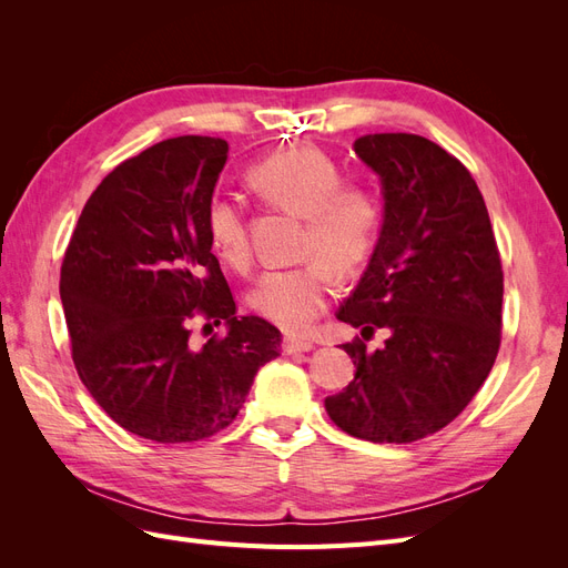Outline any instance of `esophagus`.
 <instances>
[{"mask_svg":"<svg viewBox=\"0 0 568 568\" xmlns=\"http://www.w3.org/2000/svg\"><path fill=\"white\" fill-rule=\"evenodd\" d=\"M284 351H286L288 355H294V353H307V351H313V343H311V341H303V338H286V341H284Z\"/></svg>","mask_w":568,"mask_h":568,"instance_id":"obj_1","label":"esophagus"}]
</instances>
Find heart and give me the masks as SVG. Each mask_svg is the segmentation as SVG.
Masks as SVG:
<instances>
[{
    "label": "heart",
    "instance_id": "1",
    "mask_svg": "<svg viewBox=\"0 0 568 568\" xmlns=\"http://www.w3.org/2000/svg\"><path fill=\"white\" fill-rule=\"evenodd\" d=\"M248 184L270 205L303 217L298 267L267 270L248 294L263 320L288 334H305L329 307L332 270L353 277L379 246L384 211L369 186L341 182V165L317 146H291L255 161ZM205 234L222 263L244 272L251 244L244 209L236 199L215 194L205 205Z\"/></svg>",
    "mask_w": 568,
    "mask_h": 568
}]
</instances>
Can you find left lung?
<instances>
[{
	"mask_svg": "<svg viewBox=\"0 0 568 568\" xmlns=\"http://www.w3.org/2000/svg\"><path fill=\"white\" fill-rule=\"evenodd\" d=\"M384 189L379 246L336 317L359 329L343 343L355 379L324 400L343 432L412 443L471 403L500 351L503 265L486 201L453 153L419 134L355 140ZM382 328L376 352L365 339Z\"/></svg>",
	"mask_w": 568,
	"mask_h": 568,
	"instance_id": "1",
	"label": "left lung"
}]
</instances>
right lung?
<instances>
[{"instance_id":"1","label":"right lung","mask_w":568,"mask_h":568,"mask_svg":"<svg viewBox=\"0 0 568 568\" xmlns=\"http://www.w3.org/2000/svg\"><path fill=\"white\" fill-rule=\"evenodd\" d=\"M220 136L184 134L115 165L88 199L61 265V303L82 384L106 415L156 443L227 428L257 369L282 351L236 303L205 234L227 161ZM229 334L196 347L191 322Z\"/></svg>"}]
</instances>
